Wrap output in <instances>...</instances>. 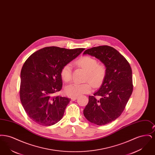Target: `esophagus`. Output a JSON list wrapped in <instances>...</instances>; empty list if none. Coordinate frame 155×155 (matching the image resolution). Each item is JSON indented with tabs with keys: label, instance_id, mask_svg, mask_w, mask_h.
<instances>
[{
	"label": "esophagus",
	"instance_id": "34e87169",
	"mask_svg": "<svg viewBox=\"0 0 155 155\" xmlns=\"http://www.w3.org/2000/svg\"><path fill=\"white\" fill-rule=\"evenodd\" d=\"M77 99V96H73V97H71V101H75Z\"/></svg>",
	"mask_w": 155,
	"mask_h": 155
}]
</instances>
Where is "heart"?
<instances>
[{
	"instance_id": "1",
	"label": "heart",
	"mask_w": 155,
	"mask_h": 155,
	"mask_svg": "<svg viewBox=\"0 0 155 155\" xmlns=\"http://www.w3.org/2000/svg\"><path fill=\"white\" fill-rule=\"evenodd\" d=\"M75 64L87 72L86 80L92 85L97 87L100 86L106 77V70L103 65L98 64L96 59L89 56L81 57L75 61ZM72 74V66L67 63L62 67L60 70V76L66 82L70 81ZM91 90V85L89 82L84 84L73 83L67 85L64 89L66 94L70 96H78L89 93Z\"/></svg>"
}]
</instances>
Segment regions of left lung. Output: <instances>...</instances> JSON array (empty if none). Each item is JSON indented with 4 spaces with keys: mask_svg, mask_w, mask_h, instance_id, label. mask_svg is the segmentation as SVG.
<instances>
[{
    "mask_svg": "<svg viewBox=\"0 0 155 155\" xmlns=\"http://www.w3.org/2000/svg\"><path fill=\"white\" fill-rule=\"evenodd\" d=\"M83 54L95 57L106 70L101 88L94 94V96H89L84 115L93 124L106 125L121 114L132 94V70L125 58L111 46L94 47L86 50Z\"/></svg>",
    "mask_w": 155,
    "mask_h": 155,
    "instance_id": "left-lung-1",
    "label": "left lung"
}]
</instances>
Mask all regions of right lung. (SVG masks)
<instances>
[{"label": "right lung", "mask_w": 155, "mask_h": 155, "mask_svg": "<svg viewBox=\"0 0 155 155\" xmlns=\"http://www.w3.org/2000/svg\"><path fill=\"white\" fill-rule=\"evenodd\" d=\"M84 49L46 47L25 61L20 74V97L27 114L35 123L49 126L62 118L70 99L54 96L62 88L60 70Z\"/></svg>", "instance_id": "add662e5"}]
</instances>
